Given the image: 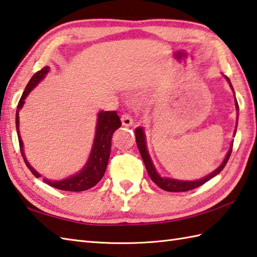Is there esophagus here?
I'll return each instance as SVG.
<instances>
[{"instance_id":"34e87169","label":"esophagus","mask_w":257,"mask_h":257,"mask_svg":"<svg viewBox=\"0 0 257 257\" xmlns=\"http://www.w3.org/2000/svg\"><path fill=\"white\" fill-rule=\"evenodd\" d=\"M121 121H122L123 126H126V127L132 126V125L134 124L133 118H132V116H131L130 114H123L122 116H121Z\"/></svg>"}]
</instances>
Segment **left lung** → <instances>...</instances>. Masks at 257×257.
Masks as SVG:
<instances>
[{"label": "left lung", "mask_w": 257, "mask_h": 257, "mask_svg": "<svg viewBox=\"0 0 257 257\" xmlns=\"http://www.w3.org/2000/svg\"><path fill=\"white\" fill-rule=\"evenodd\" d=\"M224 77L226 78V81L228 82V84H229V86H231L232 91L234 93V88L232 86L231 81H229V78L227 76H225V75H224ZM234 96H235V93H234ZM235 107H236L237 118H238V103H237L236 97H235ZM236 127H237V123H236ZM235 134H236V128H235V131H234V136H235ZM135 139H136V144H138V148H139V151L141 153V156H142L143 162H144L145 167H146V171H148L151 180L153 181L160 188H162V190L167 191V192H186V191L193 190V188H196L198 186L203 185L204 183H206L207 181L213 179L214 176H216L217 174H219L221 171L225 167V165H226L229 156H231L232 146H233V143H232L231 148H229L226 155H225L222 164L219 165L217 169L214 170L212 173H209L208 175L204 176L203 179L196 180V181H183V180L172 179V177L162 176L160 173L158 172V170L155 169V165L153 164V161H152L150 153H149L148 145H146V139H145V133H144L143 127L140 126V127L135 128Z\"/></svg>", "instance_id": "left-lung-1"}]
</instances>
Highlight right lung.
<instances>
[{
    "label": "right lung",
    "instance_id": "obj_1",
    "mask_svg": "<svg viewBox=\"0 0 257 257\" xmlns=\"http://www.w3.org/2000/svg\"><path fill=\"white\" fill-rule=\"evenodd\" d=\"M50 71L49 66H45L41 71L36 72L35 74L31 78L30 82L26 85L25 90L20 98L18 109H17V116H15V124H17V132L21 149V154L23 156V160L25 162L26 166L29 167L30 171L35 177H41L39 172H36L30 163L26 160V156L24 153V145L22 138L20 134V111L22 109L25 98L28 97L30 92L39 84V83L43 80ZM121 119H119L117 113L115 111H99L97 114V122H96V128H95V136H94L93 145L88 155V159L86 161L85 165L83 166L81 171H78L75 174H73L64 180H49L44 177V183L49 184L52 187H55L57 190L62 191H70V192H82L86 191L88 188L95 186L97 183L102 180L104 176V173L106 171L109 153H111V143H112V136L115 131L118 127H121Z\"/></svg>",
    "mask_w": 257,
    "mask_h": 257
}]
</instances>
